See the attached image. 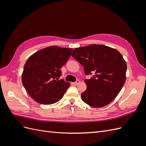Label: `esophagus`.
Masks as SVG:
<instances>
[{"label": "esophagus", "instance_id": "esophagus-1", "mask_svg": "<svg viewBox=\"0 0 146 146\" xmlns=\"http://www.w3.org/2000/svg\"><path fill=\"white\" fill-rule=\"evenodd\" d=\"M79 83H80V81H79V80H77L76 82H74L73 83L74 84V85H78V84Z\"/></svg>", "mask_w": 146, "mask_h": 146}]
</instances>
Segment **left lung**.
<instances>
[{"instance_id": "obj_1", "label": "left lung", "mask_w": 146, "mask_h": 146, "mask_svg": "<svg viewBox=\"0 0 146 146\" xmlns=\"http://www.w3.org/2000/svg\"><path fill=\"white\" fill-rule=\"evenodd\" d=\"M71 55L83 66L86 90L81 94L84 102L92 107L108 105L116 98L126 80L127 63L115 48L104 45L91 44L78 47Z\"/></svg>"}]
</instances>
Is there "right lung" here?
Returning <instances> with one entry per match:
<instances>
[{
  "mask_svg": "<svg viewBox=\"0 0 146 146\" xmlns=\"http://www.w3.org/2000/svg\"><path fill=\"white\" fill-rule=\"evenodd\" d=\"M72 50L53 46L37 51L28 58L22 82L35 102L50 105L63 98L70 83L58 80L61 76L60 69L67 62Z\"/></svg>",
  "mask_w": 146,
  "mask_h": 146,
  "instance_id": "obj_1",
  "label": "right lung"
}]
</instances>
